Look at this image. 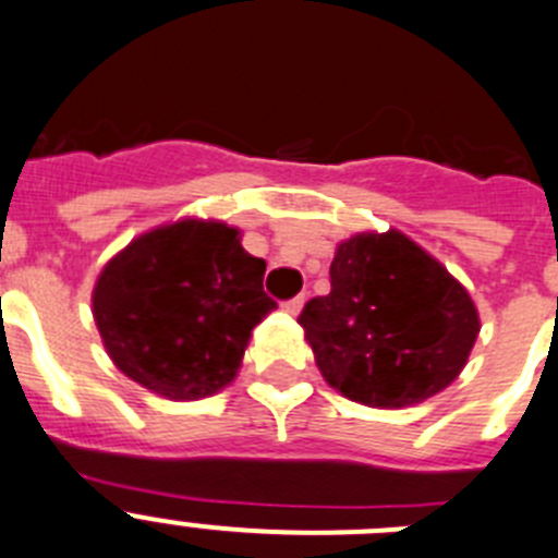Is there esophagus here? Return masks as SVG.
<instances>
[{"instance_id":"obj_1","label":"esophagus","mask_w":558,"mask_h":558,"mask_svg":"<svg viewBox=\"0 0 558 558\" xmlns=\"http://www.w3.org/2000/svg\"><path fill=\"white\" fill-rule=\"evenodd\" d=\"M282 307H284V313H290V315H299V310L304 307V295H295V299H288V302H284Z\"/></svg>"}]
</instances>
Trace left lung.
Here are the masks:
<instances>
[{"instance_id": "8db88e82", "label": "left lung", "mask_w": 558, "mask_h": 558, "mask_svg": "<svg viewBox=\"0 0 558 558\" xmlns=\"http://www.w3.org/2000/svg\"><path fill=\"white\" fill-rule=\"evenodd\" d=\"M332 290L299 324L335 391L368 408H408L445 391L481 332L470 293L402 231L354 234L329 265Z\"/></svg>"}]
</instances>
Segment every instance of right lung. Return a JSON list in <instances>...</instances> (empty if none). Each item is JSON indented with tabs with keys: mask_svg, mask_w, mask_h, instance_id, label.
Listing matches in <instances>:
<instances>
[{
	"mask_svg": "<svg viewBox=\"0 0 558 558\" xmlns=\"http://www.w3.org/2000/svg\"><path fill=\"white\" fill-rule=\"evenodd\" d=\"M265 259L218 220H179L136 236L102 268L92 313L108 357L167 399L218 393L236 377L251 329L276 307Z\"/></svg>",
	"mask_w": 558,
	"mask_h": 558,
	"instance_id": "add662e5",
	"label": "right lung"
}]
</instances>
